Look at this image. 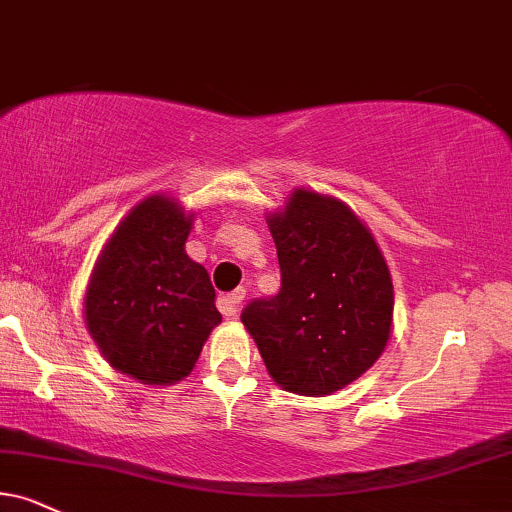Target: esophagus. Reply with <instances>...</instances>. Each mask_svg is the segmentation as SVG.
I'll use <instances>...</instances> for the list:
<instances>
[{
    "instance_id": "1",
    "label": "esophagus",
    "mask_w": 512,
    "mask_h": 512,
    "mask_svg": "<svg viewBox=\"0 0 512 512\" xmlns=\"http://www.w3.org/2000/svg\"><path fill=\"white\" fill-rule=\"evenodd\" d=\"M244 296H246V289L244 287H237L235 292H230L225 296V315H237V308H239V304H242L244 301Z\"/></svg>"
}]
</instances>
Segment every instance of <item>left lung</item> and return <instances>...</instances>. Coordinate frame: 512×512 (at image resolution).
<instances>
[{
  "instance_id": "left-lung-1",
  "label": "left lung",
  "mask_w": 512,
  "mask_h": 512,
  "mask_svg": "<svg viewBox=\"0 0 512 512\" xmlns=\"http://www.w3.org/2000/svg\"><path fill=\"white\" fill-rule=\"evenodd\" d=\"M268 225L282 287L249 301L242 323L282 389L332 394L361 377L389 342V268L368 227L332 197L296 189Z\"/></svg>"
}]
</instances>
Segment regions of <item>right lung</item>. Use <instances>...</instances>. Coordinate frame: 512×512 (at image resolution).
<instances>
[{
  "label": "right lung",
  "instance_id": "1",
  "mask_svg": "<svg viewBox=\"0 0 512 512\" xmlns=\"http://www.w3.org/2000/svg\"><path fill=\"white\" fill-rule=\"evenodd\" d=\"M192 216L168 197L128 213L99 256L85 296L92 339L113 368L144 384L192 372L220 313L206 268L185 254Z\"/></svg>",
  "mask_w": 512,
  "mask_h": 512
}]
</instances>
